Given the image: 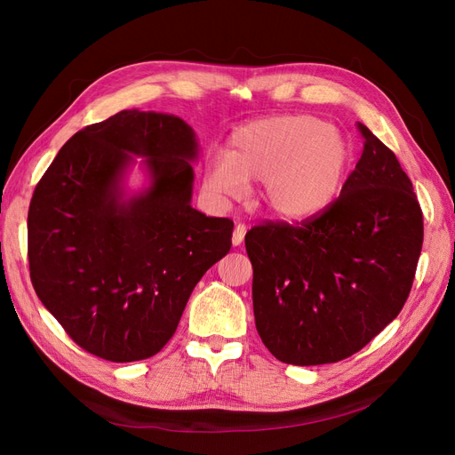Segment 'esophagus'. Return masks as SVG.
<instances>
[{
	"label": "esophagus",
	"mask_w": 455,
	"mask_h": 455,
	"mask_svg": "<svg viewBox=\"0 0 455 455\" xmlns=\"http://www.w3.org/2000/svg\"><path fill=\"white\" fill-rule=\"evenodd\" d=\"M245 232H247V228H245V225H235V228H234V234H232V245H242L243 243V237H245Z\"/></svg>",
	"instance_id": "34e87169"
}]
</instances>
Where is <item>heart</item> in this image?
Masks as SVG:
<instances>
[{"label": "heart", "instance_id": "obj_1", "mask_svg": "<svg viewBox=\"0 0 455 455\" xmlns=\"http://www.w3.org/2000/svg\"><path fill=\"white\" fill-rule=\"evenodd\" d=\"M350 148L323 119L283 114L237 129L228 153L208 155L203 188L218 203L237 199L249 180L264 182L267 208L283 220H306L341 194Z\"/></svg>", "mask_w": 455, "mask_h": 455}]
</instances>
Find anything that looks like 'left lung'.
<instances>
[{"label":"left lung","mask_w":455,"mask_h":455,"mask_svg":"<svg viewBox=\"0 0 455 455\" xmlns=\"http://www.w3.org/2000/svg\"><path fill=\"white\" fill-rule=\"evenodd\" d=\"M363 153L341 196L297 225L252 227L256 330L276 360L336 363L362 350L410 297L422 210L395 153L363 124Z\"/></svg>","instance_id":"left-lung-1"}]
</instances>
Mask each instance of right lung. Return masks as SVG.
<instances>
[{"label":"right lung","instance_id":"right-lung-1","mask_svg":"<svg viewBox=\"0 0 455 455\" xmlns=\"http://www.w3.org/2000/svg\"><path fill=\"white\" fill-rule=\"evenodd\" d=\"M144 156L152 186L123 199ZM197 140L180 117L122 110L71 136L28 215L33 288L68 336L114 363L148 360L173 338L203 275L228 254L234 223L191 208Z\"/></svg>","mask_w":455,"mask_h":455}]
</instances>
